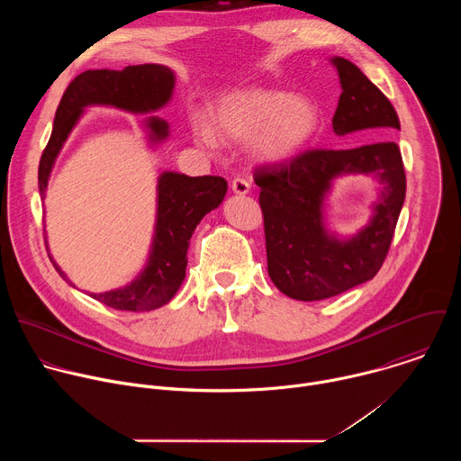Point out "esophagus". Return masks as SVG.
Segmentation results:
<instances>
[{
    "mask_svg": "<svg viewBox=\"0 0 461 461\" xmlns=\"http://www.w3.org/2000/svg\"><path fill=\"white\" fill-rule=\"evenodd\" d=\"M231 191L235 194H248L249 193V182L246 178H242V176H237L231 182Z\"/></svg>",
    "mask_w": 461,
    "mask_h": 461,
    "instance_id": "1",
    "label": "esophagus"
}]
</instances>
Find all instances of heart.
I'll use <instances>...</instances> for the list:
<instances>
[{
	"instance_id": "b5f03b06",
	"label": "heart",
	"mask_w": 461,
	"mask_h": 461,
	"mask_svg": "<svg viewBox=\"0 0 461 461\" xmlns=\"http://www.w3.org/2000/svg\"><path fill=\"white\" fill-rule=\"evenodd\" d=\"M319 104L304 95L276 89H242L226 95L215 107L213 123L194 116V142L215 149L219 135L230 140H248L253 157L265 164H283L297 157L321 127Z\"/></svg>"
}]
</instances>
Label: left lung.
Wrapping results in <instances>:
<instances>
[{
    "label": "left lung",
    "mask_w": 461,
    "mask_h": 461,
    "mask_svg": "<svg viewBox=\"0 0 461 461\" xmlns=\"http://www.w3.org/2000/svg\"><path fill=\"white\" fill-rule=\"evenodd\" d=\"M341 96L332 120L334 133H392L400 118L388 98L352 61L334 56ZM347 174H366L378 182L369 222L350 238L325 228V201L333 182ZM265 215L268 274L274 285L297 301H322L370 281L388 253L405 203V169L396 142L354 149H312L288 164L255 171Z\"/></svg>",
    "instance_id": "left-lung-1"
}]
</instances>
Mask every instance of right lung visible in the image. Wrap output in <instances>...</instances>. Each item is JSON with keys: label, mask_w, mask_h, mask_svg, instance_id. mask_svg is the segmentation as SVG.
Listing matches in <instances>:
<instances>
[{"label": "right lung", "mask_w": 461, "mask_h": 461, "mask_svg": "<svg viewBox=\"0 0 461 461\" xmlns=\"http://www.w3.org/2000/svg\"><path fill=\"white\" fill-rule=\"evenodd\" d=\"M173 89L175 73L158 63L129 65L122 71L91 69L78 75L59 100L52 133L40 160L38 187L41 199H45L54 162L86 107L109 105L127 113L149 114L144 120L148 140L149 146H158L169 137V125L151 113L171 102ZM226 191L228 182L222 176H187L162 171L157 182L155 233L144 270L122 288L89 295L123 312H149L167 304L184 283L187 248L194 228L204 215L221 206ZM47 251L59 277L77 288L52 258L49 246Z\"/></svg>", "instance_id": "right-lung-1"}]
</instances>
